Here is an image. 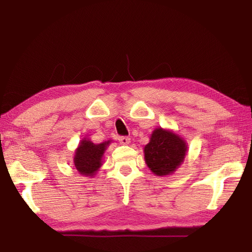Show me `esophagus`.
<instances>
[{"mask_svg":"<svg viewBox=\"0 0 252 252\" xmlns=\"http://www.w3.org/2000/svg\"><path fill=\"white\" fill-rule=\"evenodd\" d=\"M119 140H120V142L122 144H125V146H127V144L131 142V139L129 138V136H120Z\"/></svg>","mask_w":252,"mask_h":252,"instance_id":"obj_1","label":"esophagus"}]
</instances>
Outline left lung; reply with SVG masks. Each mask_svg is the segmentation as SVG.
Instances as JSON below:
<instances>
[{
    "mask_svg": "<svg viewBox=\"0 0 252 252\" xmlns=\"http://www.w3.org/2000/svg\"><path fill=\"white\" fill-rule=\"evenodd\" d=\"M144 160L151 171L159 177L169 176L185 160L188 147L185 140L170 130L158 127L150 142L144 147Z\"/></svg>",
    "mask_w": 252,
    "mask_h": 252,
    "instance_id": "1",
    "label": "left lung"
}]
</instances>
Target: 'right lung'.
I'll use <instances>...</instances> for the list:
<instances>
[{"mask_svg":"<svg viewBox=\"0 0 252 252\" xmlns=\"http://www.w3.org/2000/svg\"><path fill=\"white\" fill-rule=\"evenodd\" d=\"M111 141L95 144L91 140L83 139L74 155V165L79 173L85 177H93L102 165V157Z\"/></svg>","mask_w":252,"mask_h":252,"instance_id":"obj_1","label":"right lung"}]
</instances>
